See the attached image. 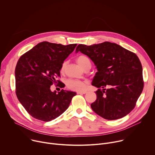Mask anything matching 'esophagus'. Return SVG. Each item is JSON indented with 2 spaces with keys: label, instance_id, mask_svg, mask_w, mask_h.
I'll return each instance as SVG.
<instances>
[{
  "label": "esophagus",
  "instance_id": "1",
  "mask_svg": "<svg viewBox=\"0 0 155 155\" xmlns=\"http://www.w3.org/2000/svg\"><path fill=\"white\" fill-rule=\"evenodd\" d=\"M87 93V91H79L77 92V94H85Z\"/></svg>",
  "mask_w": 155,
  "mask_h": 155
}]
</instances>
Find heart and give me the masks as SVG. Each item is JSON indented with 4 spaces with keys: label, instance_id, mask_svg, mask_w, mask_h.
Returning <instances> with one entry per match:
<instances>
[{
    "label": "heart",
    "instance_id": "obj_1",
    "mask_svg": "<svg viewBox=\"0 0 155 155\" xmlns=\"http://www.w3.org/2000/svg\"><path fill=\"white\" fill-rule=\"evenodd\" d=\"M76 61L84 69L87 66H91V63L89 58L85 55H79L77 57ZM67 61H64L63 62L61 66V72H63L67 65ZM66 85L68 88L71 90L76 91H82L85 89V82L79 79H69L66 82Z\"/></svg>",
    "mask_w": 155,
    "mask_h": 155
}]
</instances>
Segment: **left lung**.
<instances>
[{
    "instance_id": "1",
    "label": "left lung",
    "mask_w": 155,
    "mask_h": 155,
    "mask_svg": "<svg viewBox=\"0 0 155 155\" xmlns=\"http://www.w3.org/2000/svg\"><path fill=\"white\" fill-rule=\"evenodd\" d=\"M80 51L87 55L98 71L92 85L98 89L93 111L108 120H115L128 114L135 107L143 89L142 66L135 54L115 43L86 45L79 44ZM105 87H109L105 89Z\"/></svg>"
}]
</instances>
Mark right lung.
<instances>
[{
  "label": "right lung",
  "instance_id": "1",
  "mask_svg": "<svg viewBox=\"0 0 155 155\" xmlns=\"http://www.w3.org/2000/svg\"><path fill=\"white\" fill-rule=\"evenodd\" d=\"M76 45L44 41L19 58L15 71L16 95L33 117L45 122L51 121L68 109L76 95L63 89L58 93L50 90L53 84L60 82L55 78L60 77L63 62Z\"/></svg>",
  "mask_w": 155,
  "mask_h": 155
}]
</instances>
